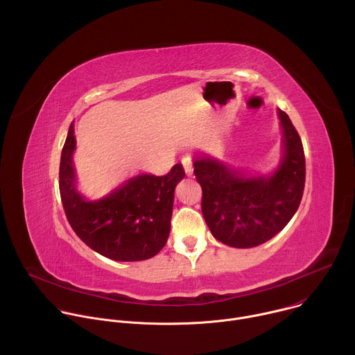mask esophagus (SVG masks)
<instances>
[{
    "label": "esophagus",
    "mask_w": 355,
    "mask_h": 355,
    "mask_svg": "<svg viewBox=\"0 0 355 355\" xmlns=\"http://www.w3.org/2000/svg\"><path fill=\"white\" fill-rule=\"evenodd\" d=\"M181 163H182V167H184V170H185V174L191 177V175L193 174V163H192V157H191V156H184V157H182V160H181Z\"/></svg>",
    "instance_id": "34e87169"
}]
</instances>
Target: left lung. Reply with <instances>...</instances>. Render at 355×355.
<instances>
[{
	"instance_id": "8db88e82",
	"label": "left lung",
	"mask_w": 355,
	"mask_h": 355,
	"mask_svg": "<svg viewBox=\"0 0 355 355\" xmlns=\"http://www.w3.org/2000/svg\"><path fill=\"white\" fill-rule=\"evenodd\" d=\"M284 157L270 177H245L211 157L196 159L202 214L214 237L236 248L260 245L279 233L299 208L306 166L302 140L289 116L278 110Z\"/></svg>"
}]
</instances>
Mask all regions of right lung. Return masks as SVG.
I'll use <instances>...</instances> for the list:
<instances>
[{
    "mask_svg": "<svg viewBox=\"0 0 355 355\" xmlns=\"http://www.w3.org/2000/svg\"><path fill=\"white\" fill-rule=\"evenodd\" d=\"M74 126L62 150L59 188L64 214L76 234L101 256L115 261L155 257L170 234L174 189L184 178L181 164L166 175L141 174L99 200H85L76 189Z\"/></svg>",
    "mask_w": 355,
    "mask_h": 355,
    "instance_id": "1",
    "label": "right lung"
}]
</instances>
